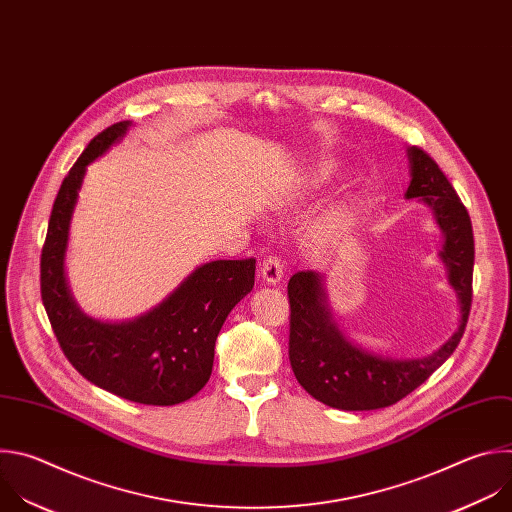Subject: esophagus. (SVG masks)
I'll use <instances>...</instances> for the list:
<instances>
[{
    "mask_svg": "<svg viewBox=\"0 0 512 512\" xmlns=\"http://www.w3.org/2000/svg\"><path fill=\"white\" fill-rule=\"evenodd\" d=\"M260 276L268 284H278L282 280V262L278 256H268L260 266Z\"/></svg>",
    "mask_w": 512,
    "mask_h": 512,
    "instance_id": "obj_1",
    "label": "esophagus"
}]
</instances>
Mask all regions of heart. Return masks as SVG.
Listing matches in <instances>:
<instances>
[{
	"mask_svg": "<svg viewBox=\"0 0 512 512\" xmlns=\"http://www.w3.org/2000/svg\"><path fill=\"white\" fill-rule=\"evenodd\" d=\"M333 173V165L331 163H317L309 177L304 179V191L306 189H317L319 185H323L325 181H329ZM351 224V210L345 201H339L335 203V206H331L315 224L313 228V234H315V240L321 242V244H329L333 240H337L341 234L347 232Z\"/></svg>",
	"mask_w": 512,
	"mask_h": 512,
	"instance_id": "1",
	"label": "heart"
}]
</instances>
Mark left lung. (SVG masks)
Masks as SVG:
<instances>
[{
  "label": "left lung",
  "instance_id": "obj_1",
  "mask_svg": "<svg viewBox=\"0 0 512 512\" xmlns=\"http://www.w3.org/2000/svg\"><path fill=\"white\" fill-rule=\"evenodd\" d=\"M410 187L405 197H420L444 234L440 258L456 290L460 321L454 335L432 355L391 359L353 345L333 321L325 280L315 270H300L288 280L290 337L288 359L298 383L315 399L345 412L387 407L420 387L458 347L472 304L474 236L472 222L438 163L420 147L407 149Z\"/></svg>",
  "mask_w": 512,
  "mask_h": 512
}]
</instances>
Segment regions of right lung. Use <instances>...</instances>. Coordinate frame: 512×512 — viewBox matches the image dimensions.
I'll list each match as a JSON object with an SVG mask.
<instances>
[{"label":"right lung","instance_id":"1","mask_svg":"<svg viewBox=\"0 0 512 512\" xmlns=\"http://www.w3.org/2000/svg\"><path fill=\"white\" fill-rule=\"evenodd\" d=\"M129 127L131 121H121L98 133L64 177L42 248L40 290L60 349L84 379L135 403L175 405L208 383L216 339L230 311L252 290L256 260L201 264L133 321L107 323L80 311L64 274L72 212L86 167Z\"/></svg>","mask_w":512,"mask_h":512}]
</instances>
